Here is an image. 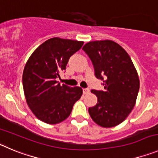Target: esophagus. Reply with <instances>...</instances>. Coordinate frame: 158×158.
I'll return each instance as SVG.
<instances>
[{
  "mask_svg": "<svg viewBox=\"0 0 158 158\" xmlns=\"http://www.w3.org/2000/svg\"><path fill=\"white\" fill-rule=\"evenodd\" d=\"M90 92V90H89V89H83V92L85 94H87V93H89V92Z\"/></svg>",
  "mask_w": 158,
  "mask_h": 158,
  "instance_id": "34e87169",
  "label": "esophagus"
}]
</instances>
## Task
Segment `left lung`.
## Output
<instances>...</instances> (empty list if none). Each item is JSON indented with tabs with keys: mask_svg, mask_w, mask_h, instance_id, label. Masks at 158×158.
I'll use <instances>...</instances> for the list:
<instances>
[{
	"mask_svg": "<svg viewBox=\"0 0 158 158\" xmlns=\"http://www.w3.org/2000/svg\"><path fill=\"white\" fill-rule=\"evenodd\" d=\"M82 49L104 86V91H91L98 99L89 108L91 118L103 128L118 125L131 113L138 95L139 79L134 64L126 51L113 40L91 41Z\"/></svg>",
	"mask_w": 158,
	"mask_h": 158,
	"instance_id": "1",
	"label": "left lung"
}]
</instances>
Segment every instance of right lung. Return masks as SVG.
Wrapping results in <instances>:
<instances>
[{
  "instance_id": "1",
  "label": "right lung",
  "mask_w": 158,
  "mask_h": 158,
  "mask_svg": "<svg viewBox=\"0 0 158 158\" xmlns=\"http://www.w3.org/2000/svg\"><path fill=\"white\" fill-rule=\"evenodd\" d=\"M83 44L53 37L40 44L28 59L23 70V90L29 107L43 122L55 124L64 121L81 96V88L60 85L56 79Z\"/></svg>"
}]
</instances>
